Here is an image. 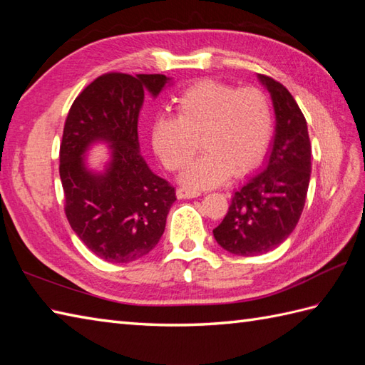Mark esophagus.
Segmentation results:
<instances>
[{
  "label": "esophagus",
  "instance_id": "34e87169",
  "mask_svg": "<svg viewBox=\"0 0 365 365\" xmlns=\"http://www.w3.org/2000/svg\"><path fill=\"white\" fill-rule=\"evenodd\" d=\"M175 192H177V197L178 199H192V197L200 196L199 191L188 190V188H178Z\"/></svg>",
  "mask_w": 365,
  "mask_h": 365
}]
</instances>
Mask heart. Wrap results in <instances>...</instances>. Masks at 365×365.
Masks as SVG:
<instances>
[{"mask_svg":"<svg viewBox=\"0 0 365 365\" xmlns=\"http://www.w3.org/2000/svg\"><path fill=\"white\" fill-rule=\"evenodd\" d=\"M178 115H158L152 127V145L170 170L183 168L200 139L204 152L180 175L185 187L213 188L234 173L242 175L265 155L273 113L260 89L202 80L177 98Z\"/></svg>","mask_w":365,"mask_h":365,"instance_id":"heart-1","label":"heart"}]
</instances>
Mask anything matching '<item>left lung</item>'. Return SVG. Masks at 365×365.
<instances>
[{
  "label": "left lung",
  "mask_w": 365,
  "mask_h": 365,
  "mask_svg": "<svg viewBox=\"0 0 365 365\" xmlns=\"http://www.w3.org/2000/svg\"><path fill=\"white\" fill-rule=\"evenodd\" d=\"M274 108V136L263 166L240 187L222 222L213 229L230 254L260 255L284 243L297 227L311 182V141L304 115L281 83L257 75Z\"/></svg>",
  "instance_id": "obj_1"
}]
</instances>
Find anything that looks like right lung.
Listing matches in <instances>:
<instances>
[{
  "label": "right lung",
  "instance_id": "obj_1",
  "mask_svg": "<svg viewBox=\"0 0 365 365\" xmlns=\"http://www.w3.org/2000/svg\"><path fill=\"white\" fill-rule=\"evenodd\" d=\"M170 84L165 75L106 73L67 114L59 150L66 215L88 250L106 262L128 263L149 254L177 199L143 158L138 139L144 94L157 98ZM97 143L108 147L100 170L88 166L87 155Z\"/></svg>",
  "mask_w": 365,
  "mask_h": 365
}]
</instances>
